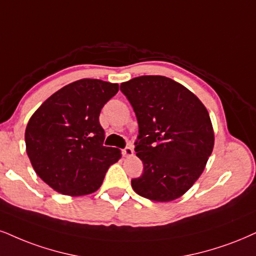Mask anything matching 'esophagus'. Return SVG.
I'll return each instance as SVG.
<instances>
[{"mask_svg": "<svg viewBox=\"0 0 256 256\" xmlns=\"http://www.w3.org/2000/svg\"><path fill=\"white\" fill-rule=\"evenodd\" d=\"M122 154L124 156H134V150H133V148L132 147H126V148H123L122 150Z\"/></svg>", "mask_w": 256, "mask_h": 256, "instance_id": "1", "label": "esophagus"}]
</instances>
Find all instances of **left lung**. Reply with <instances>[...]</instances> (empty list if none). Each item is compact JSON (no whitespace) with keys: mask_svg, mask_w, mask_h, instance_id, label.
Segmentation results:
<instances>
[{"mask_svg":"<svg viewBox=\"0 0 256 256\" xmlns=\"http://www.w3.org/2000/svg\"><path fill=\"white\" fill-rule=\"evenodd\" d=\"M138 123L135 152L144 173L132 179L141 197L171 202L203 173L214 148V129L204 104L164 76H141L120 86Z\"/></svg>","mask_w":256,"mask_h":256,"instance_id":"left-lung-1","label":"left lung"}]
</instances>
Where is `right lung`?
I'll use <instances>...</instances> for the list:
<instances>
[{"label": "right lung", "mask_w": 256, "mask_h": 256, "mask_svg": "<svg viewBox=\"0 0 256 256\" xmlns=\"http://www.w3.org/2000/svg\"><path fill=\"white\" fill-rule=\"evenodd\" d=\"M118 84L76 80L48 97L28 121L24 141L36 174L53 190L68 196L97 191L106 173L118 162V148L103 146L100 112Z\"/></svg>", "instance_id": "right-lung-1"}]
</instances>
